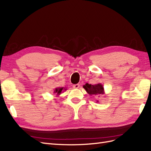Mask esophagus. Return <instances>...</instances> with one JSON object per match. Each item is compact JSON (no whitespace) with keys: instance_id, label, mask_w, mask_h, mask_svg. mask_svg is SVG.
I'll return each mask as SVG.
<instances>
[{"instance_id":"obj_1","label":"esophagus","mask_w":151,"mask_h":151,"mask_svg":"<svg viewBox=\"0 0 151 151\" xmlns=\"http://www.w3.org/2000/svg\"><path fill=\"white\" fill-rule=\"evenodd\" d=\"M80 87V85L79 84H75V85H73V87L74 88H78Z\"/></svg>"}]
</instances>
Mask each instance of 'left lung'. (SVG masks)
<instances>
[{
	"label": "left lung",
	"instance_id": "1",
	"mask_svg": "<svg viewBox=\"0 0 151 151\" xmlns=\"http://www.w3.org/2000/svg\"><path fill=\"white\" fill-rule=\"evenodd\" d=\"M83 87L86 89L87 93L91 96H97L101 94H105L104 87L101 83L91 85L87 83L83 86ZM97 102H98V101Z\"/></svg>",
	"mask_w": 151,
	"mask_h": 151
}]
</instances>
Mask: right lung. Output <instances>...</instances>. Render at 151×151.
Returning <instances> with one entry per match:
<instances>
[{
    "label": "right lung",
    "mask_w": 151,
    "mask_h": 151,
    "mask_svg": "<svg viewBox=\"0 0 151 151\" xmlns=\"http://www.w3.org/2000/svg\"><path fill=\"white\" fill-rule=\"evenodd\" d=\"M67 88L65 87H57L55 88V89H54V91H53V93H55L56 95L58 96H59L62 92H64V91H66Z\"/></svg>",
    "instance_id": "1"
}]
</instances>
